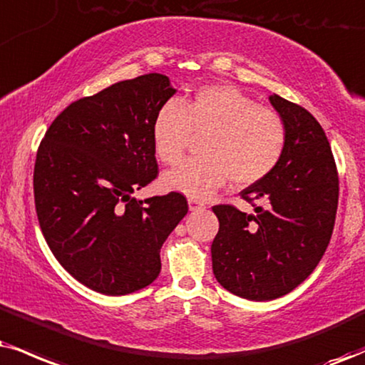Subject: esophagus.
Masks as SVG:
<instances>
[{
	"instance_id": "34e87169",
	"label": "esophagus",
	"mask_w": 365,
	"mask_h": 365,
	"mask_svg": "<svg viewBox=\"0 0 365 365\" xmlns=\"http://www.w3.org/2000/svg\"><path fill=\"white\" fill-rule=\"evenodd\" d=\"M187 203H190V210H191V211H201V210H205V208H206L203 201H200V200H192V197H191L190 201H187Z\"/></svg>"
}]
</instances>
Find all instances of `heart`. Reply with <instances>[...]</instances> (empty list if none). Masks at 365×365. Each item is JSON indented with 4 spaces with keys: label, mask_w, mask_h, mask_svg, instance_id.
<instances>
[{
    "label": "heart",
    "mask_w": 365,
    "mask_h": 365,
    "mask_svg": "<svg viewBox=\"0 0 365 365\" xmlns=\"http://www.w3.org/2000/svg\"><path fill=\"white\" fill-rule=\"evenodd\" d=\"M203 157L184 160L162 182L192 200H203L230 181L250 186L267 178L286 150L287 130L271 106L257 105L230 84H211L195 96L164 103L152 125L155 154L164 164L181 160L196 135Z\"/></svg>",
    "instance_id": "1"
}]
</instances>
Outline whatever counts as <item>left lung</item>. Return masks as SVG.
<instances>
[{
  "instance_id": "left-lung-1",
  "label": "left lung",
  "mask_w": 365,
  "mask_h": 365,
  "mask_svg": "<svg viewBox=\"0 0 365 365\" xmlns=\"http://www.w3.org/2000/svg\"><path fill=\"white\" fill-rule=\"evenodd\" d=\"M269 101L284 120L287 142L277 168L240 192L255 213L213 206L220 222L211 244L213 274L225 289L250 301L281 298L314 271L339 205V173L322 125L277 94Z\"/></svg>"
}]
</instances>
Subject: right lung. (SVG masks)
Wrapping results in <instances>:
<instances>
[{"label": "right lung", "instance_id": "add662e5", "mask_svg": "<svg viewBox=\"0 0 365 365\" xmlns=\"http://www.w3.org/2000/svg\"><path fill=\"white\" fill-rule=\"evenodd\" d=\"M174 93L164 74L120 81L71 103L40 142L34 169L40 228L62 267L101 294L152 284L160 247L187 213L181 192L132 196L159 174L152 125Z\"/></svg>", "mask_w": 365, "mask_h": 365}]
</instances>
